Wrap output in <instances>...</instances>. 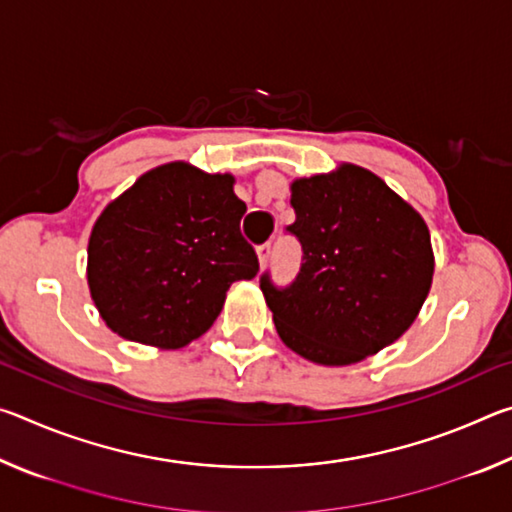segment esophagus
Here are the masks:
<instances>
[{"mask_svg": "<svg viewBox=\"0 0 512 512\" xmlns=\"http://www.w3.org/2000/svg\"><path fill=\"white\" fill-rule=\"evenodd\" d=\"M271 250H273V246L271 244H268V241H266V244H262V246H257V257H259V266H266L268 264V257H271Z\"/></svg>", "mask_w": 512, "mask_h": 512, "instance_id": "obj_1", "label": "esophagus"}]
</instances>
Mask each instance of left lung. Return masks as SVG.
I'll return each mask as SVG.
<instances>
[{"label":"left lung","mask_w":512,"mask_h":512,"mask_svg":"<svg viewBox=\"0 0 512 512\" xmlns=\"http://www.w3.org/2000/svg\"><path fill=\"white\" fill-rule=\"evenodd\" d=\"M300 271L259 287L280 339L323 366H348L400 339L433 275L427 223L384 180L354 164L291 185Z\"/></svg>","instance_id":"1"}]
</instances>
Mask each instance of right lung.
Masks as SVG:
<instances>
[{
  "instance_id": "right-lung-1",
  "label": "right lung",
  "mask_w": 512,
  "mask_h": 512,
  "mask_svg": "<svg viewBox=\"0 0 512 512\" xmlns=\"http://www.w3.org/2000/svg\"><path fill=\"white\" fill-rule=\"evenodd\" d=\"M235 178L185 162L153 169L112 201L88 246V282L106 325L128 341L183 348L212 327L225 291L259 271L241 235Z\"/></svg>"
}]
</instances>
